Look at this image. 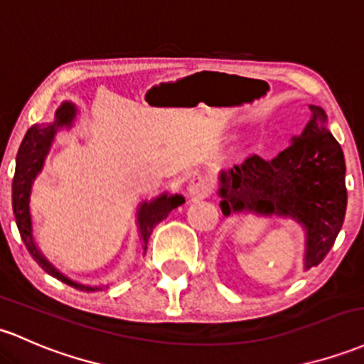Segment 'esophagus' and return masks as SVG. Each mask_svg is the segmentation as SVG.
Instances as JSON below:
<instances>
[{"label":"esophagus","mask_w":364,"mask_h":364,"mask_svg":"<svg viewBox=\"0 0 364 364\" xmlns=\"http://www.w3.org/2000/svg\"><path fill=\"white\" fill-rule=\"evenodd\" d=\"M188 193L193 198H203L213 193V181L205 176H197L188 183Z\"/></svg>","instance_id":"34e87169"}]
</instances>
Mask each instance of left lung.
<instances>
[{
    "label": "left lung",
    "instance_id": "left-lung-1",
    "mask_svg": "<svg viewBox=\"0 0 364 364\" xmlns=\"http://www.w3.org/2000/svg\"><path fill=\"white\" fill-rule=\"evenodd\" d=\"M311 121L292 145L274 159L249 155L221 173L223 214L254 210L297 219L307 230L306 269L318 266L333 247L346 218V161L326 129V115L309 105Z\"/></svg>",
    "mask_w": 364,
    "mask_h": 364
}]
</instances>
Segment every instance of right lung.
Instances as JSON below:
<instances>
[{"instance_id": "obj_1", "label": "right lung", "mask_w": 364, "mask_h": 364, "mask_svg": "<svg viewBox=\"0 0 364 364\" xmlns=\"http://www.w3.org/2000/svg\"><path fill=\"white\" fill-rule=\"evenodd\" d=\"M75 117V107L70 103H63L62 107L55 114L53 124H34L23 136L20 149L17 154V166H15V176H14V185H11V205H14L15 221H17V228L20 231L23 243H26L27 250L33 255V259L38 262L43 269L46 271L51 277H57L62 282L69 283V285L75 287L81 290H100L98 287H85L79 283L70 282L69 278L62 277L50 262L43 257L41 252L36 247L33 238V226H31V213H29V197H31V186H33L34 178L38 176L39 171L43 169L45 164L46 154L50 151L51 141H53L55 134L60 127L70 126ZM185 202L181 195H161L159 198L151 200L150 203H141L138 210V225L139 233H141L143 245L149 243V238L154 231V228L167 218L171 210L176 209L178 205Z\"/></svg>"}]
</instances>
